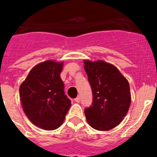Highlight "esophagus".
Returning <instances> with one entry per match:
<instances>
[{
	"instance_id": "1",
	"label": "esophagus",
	"mask_w": 157,
	"mask_h": 157,
	"mask_svg": "<svg viewBox=\"0 0 157 157\" xmlns=\"http://www.w3.org/2000/svg\"><path fill=\"white\" fill-rule=\"evenodd\" d=\"M80 101H81V100H80L79 97H77V98H76L75 99V101L76 103H79Z\"/></svg>"
}]
</instances>
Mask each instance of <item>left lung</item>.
Masks as SVG:
<instances>
[{
  "label": "left lung",
  "instance_id": "1",
  "mask_svg": "<svg viewBox=\"0 0 157 157\" xmlns=\"http://www.w3.org/2000/svg\"><path fill=\"white\" fill-rule=\"evenodd\" d=\"M84 64L93 93L92 105L85 109L87 122L98 130L115 128L130 108L128 81L116 67L103 60H85Z\"/></svg>",
  "mask_w": 157,
  "mask_h": 157
}]
</instances>
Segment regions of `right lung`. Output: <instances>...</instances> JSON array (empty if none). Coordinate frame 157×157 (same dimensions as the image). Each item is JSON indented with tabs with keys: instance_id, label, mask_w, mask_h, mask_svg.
<instances>
[{
	"instance_id": "add662e5",
	"label": "right lung",
	"mask_w": 157,
	"mask_h": 157,
	"mask_svg": "<svg viewBox=\"0 0 157 157\" xmlns=\"http://www.w3.org/2000/svg\"><path fill=\"white\" fill-rule=\"evenodd\" d=\"M63 62L46 60L34 67L19 87L23 109L30 121L45 130L57 129L71 107L60 78Z\"/></svg>"
}]
</instances>
